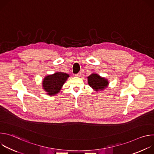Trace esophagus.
<instances>
[{"instance_id":"1","label":"esophagus","mask_w":154,"mask_h":154,"mask_svg":"<svg viewBox=\"0 0 154 154\" xmlns=\"http://www.w3.org/2000/svg\"><path fill=\"white\" fill-rule=\"evenodd\" d=\"M75 76H76V77H81V72H79L78 74H75Z\"/></svg>"}]
</instances>
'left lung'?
<instances>
[{"label": "left lung", "instance_id": "8db88e82", "mask_svg": "<svg viewBox=\"0 0 154 154\" xmlns=\"http://www.w3.org/2000/svg\"><path fill=\"white\" fill-rule=\"evenodd\" d=\"M88 83L96 91L104 90L109 84L107 79L94 73L88 77Z\"/></svg>", "mask_w": 154, "mask_h": 154}]
</instances>
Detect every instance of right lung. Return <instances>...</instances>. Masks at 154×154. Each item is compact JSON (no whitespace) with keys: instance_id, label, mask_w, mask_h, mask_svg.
Segmentation results:
<instances>
[{"instance_id":"right-lung-1","label":"right lung","mask_w":154,"mask_h":154,"mask_svg":"<svg viewBox=\"0 0 154 154\" xmlns=\"http://www.w3.org/2000/svg\"><path fill=\"white\" fill-rule=\"evenodd\" d=\"M69 77L66 73L57 72L52 75H48L42 80L43 89L47 94L55 96L61 90L63 84Z\"/></svg>"}]
</instances>
